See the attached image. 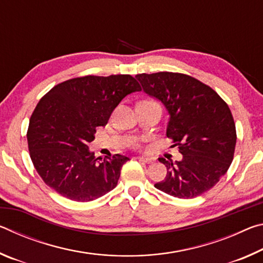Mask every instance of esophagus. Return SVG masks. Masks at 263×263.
Here are the masks:
<instances>
[{
  "instance_id": "34e87169",
  "label": "esophagus",
  "mask_w": 263,
  "mask_h": 263,
  "mask_svg": "<svg viewBox=\"0 0 263 263\" xmlns=\"http://www.w3.org/2000/svg\"><path fill=\"white\" fill-rule=\"evenodd\" d=\"M140 160V161H142V162H146V163H152L154 160L153 159H151V158H144V157H140V158H138Z\"/></svg>"
}]
</instances>
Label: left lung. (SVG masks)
Returning a JSON list of instances; mask_svg holds the SVG:
<instances>
[{"mask_svg":"<svg viewBox=\"0 0 263 263\" xmlns=\"http://www.w3.org/2000/svg\"><path fill=\"white\" fill-rule=\"evenodd\" d=\"M136 78L146 94L167 108V137L183 155L175 162L159 158L167 175L154 186L177 198L206 193L233 161L237 131L228 103L211 87L186 74L142 73Z\"/></svg>","mask_w":263,"mask_h":263,"instance_id":"1","label":"left lung"}]
</instances>
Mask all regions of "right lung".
I'll list each match as a JSON object with an SVG mask.
<instances>
[{
    "mask_svg": "<svg viewBox=\"0 0 263 263\" xmlns=\"http://www.w3.org/2000/svg\"><path fill=\"white\" fill-rule=\"evenodd\" d=\"M141 87L128 74L69 79L44 95L31 115L30 158L43 181L75 202H90L118 183L124 155L95 158L88 144L124 97Z\"/></svg>",
    "mask_w": 263,
    "mask_h": 263,
    "instance_id": "right-lung-1",
    "label": "right lung"
}]
</instances>
